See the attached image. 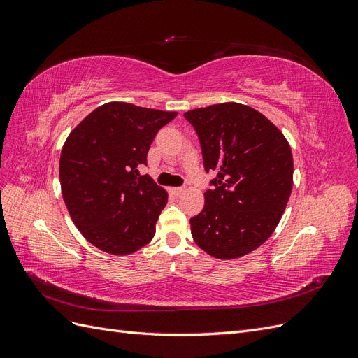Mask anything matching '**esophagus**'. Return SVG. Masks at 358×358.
I'll return each mask as SVG.
<instances>
[{
	"mask_svg": "<svg viewBox=\"0 0 358 358\" xmlns=\"http://www.w3.org/2000/svg\"><path fill=\"white\" fill-rule=\"evenodd\" d=\"M183 191H185V188H170V192L173 194V196H180Z\"/></svg>",
	"mask_w": 358,
	"mask_h": 358,
	"instance_id": "34e87169",
	"label": "esophagus"
}]
</instances>
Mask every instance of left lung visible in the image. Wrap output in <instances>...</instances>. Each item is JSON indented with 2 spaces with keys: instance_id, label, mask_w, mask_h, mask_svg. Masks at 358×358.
Segmentation results:
<instances>
[{
  "instance_id": "8db88e82",
  "label": "left lung",
  "mask_w": 358,
  "mask_h": 358,
  "mask_svg": "<svg viewBox=\"0 0 358 358\" xmlns=\"http://www.w3.org/2000/svg\"><path fill=\"white\" fill-rule=\"evenodd\" d=\"M200 138L206 171H215L191 234L218 259L243 257L273 234L292 189V154L282 131L252 107L221 103L183 113Z\"/></svg>"
}]
</instances>
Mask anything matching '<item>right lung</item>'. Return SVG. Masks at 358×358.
I'll return each instance as SVG.
<instances>
[{
  "instance_id": "right-lung-1",
  "label": "right lung",
  "mask_w": 358,
  "mask_h": 358,
  "mask_svg": "<svg viewBox=\"0 0 358 358\" xmlns=\"http://www.w3.org/2000/svg\"><path fill=\"white\" fill-rule=\"evenodd\" d=\"M178 112L124 101L96 107L73 128L61 150L64 203L86 241L112 255L134 254L155 234L169 194L138 167L158 129Z\"/></svg>"
}]
</instances>
